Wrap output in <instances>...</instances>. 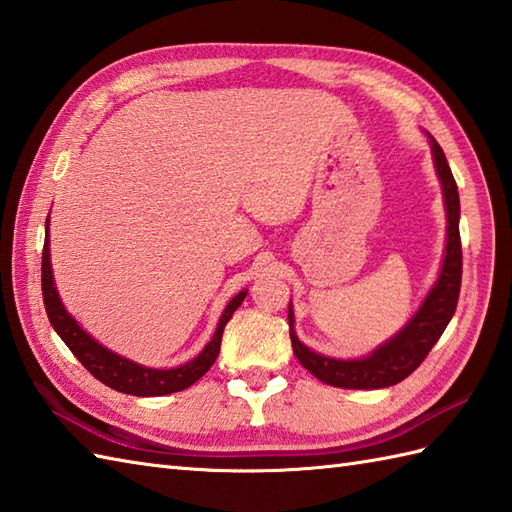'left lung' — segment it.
<instances>
[{
    "instance_id": "8db88e82",
    "label": "left lung",
    "mask_w": 512,
    "mask_h": 512,
    "mask_svg": "<svg viewBox=\"0 0 512 512\" xmlns=\"http://www.w3.org/2000/svg\"><path fill=\"white\" fill-rule=\"evenodd\" d=\"M433 162L442 184L444 206H447V253L436 286L431 288L427 299L422 301L420 310L402 328L394 339H389L365 358L356 361H341L312 352L303 345L295 334V314L288 308L290 341L299 363L317 376L323 383L343 389H380L396 385L405 380L411 372H416L420 363L427 358L431 347L438 343L442 332L458 308L460 286H462V242H460V193L458 184L451 173L442 147L431 138Z\"/></svg>"
}]
</instances>
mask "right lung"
<instances>
[{"mask_svg":"<svg viewBox=\"0 0 512 512\" xmlns=\"http://www.w3.org/2000/svg\"><path fill=\"white\" fill-rule=\"evenodd\" d=\"M41 292H43V306H46V314L54 332L61 336V341L70 347V352L79 358L81 365L88 369L96 380H101L103 385L132 396H167V394H173V391L187 389L195 383V380H200L215 363L217 354H220L222 334L228 319L233 317V312L242 306V301L246 297V290H242L239 295H235L231 301H228V306L224 308L220 317V323H217L213 339L206 343L204 350L195 356L193 361L173 369H151V367H143L134 361H129V358L118 356L112 350L103 347L101 343H96L92 336L70 317L68 310L63 308L59 292L54 288V279H52L48 222H46V242H43V253H41Z\"/></svg>","mask_w":512,"mask_h":512,"instance_id":"add662e5","label":"right lung"}]
</instances>
